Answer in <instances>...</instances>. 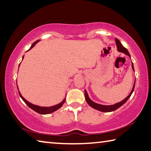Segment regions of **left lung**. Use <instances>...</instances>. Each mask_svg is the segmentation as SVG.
<instances>
[{
	"label": "left lung",
	"instance_id": "left-lung-1",
	"mask_svg": "<svg viewBox=\"0 0 151 151\" xmlns=\"http://www.w3.org/2000/svg\"><path fill=\"white\" fill-rule=\"evenodd\" d=\"M115 43H116V45H117L118 52L124 53L125 54L129 55V56L130 57V58H131V55H130V54H129V52H128L127 49L125 48V47H124L122 44H121V42L117 38H115ZM131 65H132V69H133V70L134 71L133 63V62H132V61H131ZM134 86H135V81H134L133 89H132L131 93H129V96L127 97L126 98H125L123 100H122L121 101L117 103V104H115L113 105H101V104H97V103H95L94 101H92V100L90 98H89L88 92H87V91L85 89L86 100L87 103H88V104L89 105V106H91L92 108H93V109H95L98 110V111H102V112H111V111H113L117 109L118 108H119L120 107L122 106L123 104H125L127 101V100L129 99V97H131L132 93H133V92L134 91Z\"/></svg>",
	"mask_w": 151,
	"mask_h": 151
}]
</instances>
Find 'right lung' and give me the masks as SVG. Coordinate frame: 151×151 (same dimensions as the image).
I'll return each mask as SVG.
<instances>
[{
	"mask_svg": "<svg viewBox=\"0 0 151 151\" xmlns=\"http://www.w3.org/2000/svg\"><path fill=\"white\" fill-rule=\"evenodd\" d=\"M40 40H37V41H36L35 42H34V43H33L32 45V46H31L30 48L28 50H31L32 48V47L34 46H35V44L38 43V42H40ZM24 55H23L22 60H23V58H24ZM20 64H19V66H20ZM17 88H18V85H17ZM18 93H19L20 97H21V98H22V99L24 101L25 104L27 105L29 107L31 108V109H32V110H34V111H36V112H37L38 113H40V114H42V115L50 114V113H52L53 112L55 111H57L58 109H59L60 107H62V105H63V104H64L65 101V99H63V101L61 102V103H60V104H58L55 105H54V106H52V107H40V106H38V105H34V104H31V103L28 101L27 100H26L22 96V95H21L20 92L19 91H18Z\"/></svg>",
	"mask_w": 151,
	"mask_h": 151,
	"instance_id": "add662e5",
	"label": "right lung"
}]
</instances>
